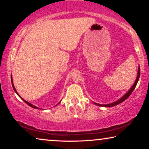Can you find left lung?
<instances>
[{
	"label": "left lung",
	"mask_w": 149,
	"mask_h": 149,
	"mask_svg": "<svg viewBox=\"0 0 149 149\" xmlns=\"http://www.w3.org/2000/svg\"><path fill=\"white\" fill-rule=\"evenodd\" d=\"M140 67L139 68H138V77L137 78H136V80L135 81V83H134V84L133 85V86L132 87V88L130 89L129 91L126 93L125 95H124L123 97H121V99H119V100L117 101V102H115L113 103H111V104H96L95 103V104H97V106H100V107H114V106H116L117 104H119L123 102L124 100H125L128 97L130 96V95H131V93L133 92V91L134 90V89H135V87L136 86V85H137L138 83V79H139V77H140Z\"/></svg>",
	"instance_id": "8db88e82"
}]
</instances>
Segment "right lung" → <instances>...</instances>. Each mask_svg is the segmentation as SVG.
<instances>
[{
  "label": "right lung",
  "instance_id": "right-lung-1",
  "mask_svg": "<svg viewBox=\"0 0 149 149\" xmlns=\"http://www.w3.org/2000/svg\"><path fill=\"white\" fill-rule=\"evenodd\" d=\"M11 83H12V86H13V89H14V91H15V92H16V93H17V94L18 95H19V94H18V93H17V91H16V89H15V87H14V85H13V80H12V75H11ZM20 97V96H19ZM21 98H22V97H21ZM22 100H24V102H25L26 103V104H27L28 105H29L30 106V107H32V108H34V109H39V108H38V107H35V106H34V105H32V104H30V103H29V102H27V101H26V100H24L23 99V98H22Z\"/></svg>",
  "mask_w": 149,
  "mask_h": 149
}]
</instances>
